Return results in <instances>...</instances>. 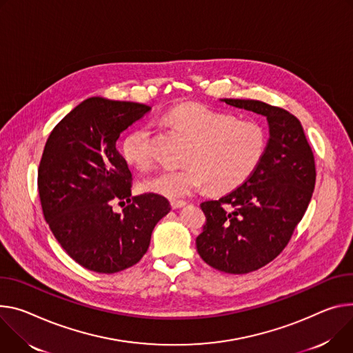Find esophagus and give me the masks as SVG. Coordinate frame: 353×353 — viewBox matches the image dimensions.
I'll list each match as a JSON object with an SVG mask.
<instances>
[{
  "mask_svg": "<svg viewBox=\"0 0 353 353\" xmlns=\"http://www.w3.org/2000/svg\"><path fill=\"white\" fill-rule=\"evenodd\" d=\"M170 205H172L173 210L181 208V207L185 205V201H183V200H172V201H170Z\"/></svg>",
  "mask_w": 353,
  "mask_h": 353,
  "instance_id": "1",
  "label": "esophagus"
}]
</instances>
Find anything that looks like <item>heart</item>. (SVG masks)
<instances>
[{
	"label": "heart",
	"instance_id": "1",
	"mask_svg": "<svg viewBox=\"0 0 353 353\" xmlns=\"http://www.w3.org/2000/svg\"><path fill=\"white\" fill-rule=\"evenodd\" d=\"M165 121L191 139L185 156L188 166L160 172L145 180L142 188L170 200L190 196L205 181L216 193L238 187L259 166L266 150L268 137L259 122L236 119L201 104H180ZM150 134L149 126H139L122 141L125 162L138 170L154 165Z\"/></svg>",
	"mask_w": 353,
	"mask_h": 353
}]
</instances>
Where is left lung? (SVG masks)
Instances as JSON below:
<instances>
[{
	"label": "left lung",
	"mask_w": 353,
	"mask_h": 353,
	"mask_svg": "<svg viewBox=\"0 0 353 353\" xmlns=\"http://www.w3.org/2000/svg\"><path fill=\"white\" fill-rule=\"evenodd\" d=\"M266 117L269 142L248 180L219 200L200 204L205 225L196 245L211 268L231 274L258 270L290 241L315 185V162L300 121L258 100H221Z\"/></svg>",
	"instance_id": "left-lung-1"
}]
</instances>
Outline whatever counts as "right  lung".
<instances>
[{
    "label": "right lung",
    "mask_w": 353,
    "mask_h": 353,
    "mask_svg": "<svg viewBox=\"0 0 353 353\" xmlns=\"http://www.w3.org/2000/svg\"><path fill=\"white\" fill-rule=\"evenodd\" d=\"M149 105L91 97L50 132L38 170L42 211L60 246L97 273L137 265L170 204L154 193L132 197V173L117 141ZM115 201L128 203L115 213Z\"/></svg>",
    "instance_id": "obj_1"
}]
</instances>
